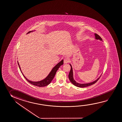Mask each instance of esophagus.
Masks as SVG:
<instances>
[{"label":"esophagus","mask_w":122,"mask_h":122,"mask_svg":"<svg viewBox=\"0 0 122 122\" xmlns=\"http://www.w3.org/2000/svg\"><path fill=\"white\" fill-rule=\"evenodd\" d=\"M69 61V59L68 58H65L64 59V63L67 64Z\"/></svg>","instance_id":"obj_1"}]
</instances>
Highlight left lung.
<instances>
[{
	"mask_svg": "<svg viewBox=\"0 0 122 122\" xmlns=\"http://www.w3.org/2000/svg\"><path fill=\"white\" fill-rule=\"evenodd\" d=\"M94 35H95V39L99 40L100 41H102V39H101V38L98 35H97V34H96V33H95ZM70 65L71 66V70H70V73H69V76H68L69 78L70 81L74 85H75V86H77V87H80V88H83V87H87V86H89L93 85V84L95 83L100 78V77H101V76H100V77H98L97 79L95 80V81H92V82H90V83H77V82H76L74 79L72 67V66L71 64H70Z\"/></svg>",
	"mask_w": 122,
	"mask_h": 122,
	"instance_id": "1",
	"label": "left lung"
}]
</instances>
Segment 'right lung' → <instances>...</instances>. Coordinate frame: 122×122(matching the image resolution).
Listing matches in <instances>:
<instances>
[{"label":"right lung","instance_id":"1","mask_svg":"<svg viewBox=\"0 0 122 122\" xmlns=\"http://www.w3.org/2000/svg\"><path fill=\"white\" fill-rule=\"evenodd\" d=\"M36 30H33L32 31H29V32H28L27 34H28L29 33L33 32L35 31ZM18 65L19 66V67H20V71L21 72V73L23 75V76L26 79V80L28 82H29L30 83H31V84H33V85L37 86L44 87V86H46L49 85L51 83V82L52 81V79L54 77L56 72L58 70L59 68L60 67V66H61L62 65L64 64V60L62 59L61 61L57 64L56 65L52 68V70H51V71H50V72L49 73V74L48 75V76H47L44 79L40 81H32L29 80L27 79V78L25 77V76L21 72V68H20V64H19L18 62Z\"/></svg>","mask_w":122,"mask_h":122}]
</instances>
